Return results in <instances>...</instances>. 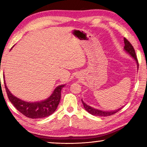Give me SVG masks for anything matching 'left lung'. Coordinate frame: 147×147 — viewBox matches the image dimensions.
Segmentation results:
<instances>
[{
  "mask_svg": "<svg viewBox=\"0 0 147 147\" xmlns=\"http://www.w3.org/2000/svg\"><path fill=\"white\" fill-rule=\"evenodd\" d=\"M124 51H126V52H127V53L130 54V55L134 59H135V61L137 63V65H138V68H139V63H138V58H137L135 50H134L133 46L131 45V44L126 38H124ZM82 102L84 107V108H85L86 110L88 111V113L91 114V115H95V116L106 117V116L113 115V114H115L117 112H118L119 110H121L122 108H120L117 109H115V110H114V111H104V110H100V109L93 108L91 106L87 105V104L82 100Z\"/></svg>",
  "mask_w": 147,
  "mask_h": 147,
  "instance_id": "1",
  "label": "left lung"
}]
</instances>
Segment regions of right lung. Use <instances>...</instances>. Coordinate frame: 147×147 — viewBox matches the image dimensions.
I'll return each instance as SVG.
<instances>
[{
	"mask_svg": "<svg viewBox=\"0 0 147 147\" xmlns=\"http://www.w3.org/2000/svg\"><path fill=\"white\" fill-rule=\"evenodd\" d=\"M4 86L9 101L17 110L28 118L41 119L53 114L58 107L61 99V91L65 85H60L54 89L53 94L46 100L36 102L22 100L13 95L5 83Z\"/></svg>",
	"mask_w": 147,
	"mask_h": 147,
	"instance_id": "1",
	"label": "right lung"
}]
</instances>
